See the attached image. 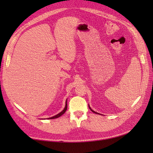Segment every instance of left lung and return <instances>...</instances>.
Masks as SVG:
<instances>
[{
    "label": "left lung",
    "mask_w": 153,
    "mask_h": 153,
    "mask_svg": "<svg viewBox=\"0 0 153 153\" xmlns=\"http://www.w3.org/2000/svg\"><path fill=\"white\" fill-rule=\"evenodd\" d=\"M88 107H89V108H90V110H91V111H92V112H93V113H97V114H99V113H97V112H95V111H93L92 109H91V108H90V106H89V105H88Z\"/></svg>",
    "instance_id": "8db88e82"
}]
</instances>
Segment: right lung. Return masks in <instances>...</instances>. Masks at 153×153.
<instances>
[{"instance_id": "add662e5", "label": "right lung", "mask_w": 153, "mask_h": 153, "mask_svg": "<svg viewBox=\"0 0 153 153\" xmlns=\"http://www.w3.org/2000/svg\"><path fill=\"white\" fill-rule=\"evenodd\" d=\"M67 100H66V105H65V107L64 109L61 111V113H59V114H57V115L54 116V117H50V118H48V119H51V120H53V119H56V118H58L60 117V116H61L63 114L65 113V112L67 111Z\"/></svg>"}]
</instances>
